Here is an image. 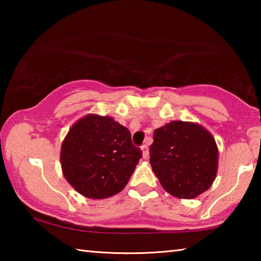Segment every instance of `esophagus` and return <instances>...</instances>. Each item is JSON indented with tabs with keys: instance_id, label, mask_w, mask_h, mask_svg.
Here are the masks:
<instances>
[{
	"instance_id": "1",
	"label": "esophagus",
	"mask_w": 261,
	"mask_h": 261,
	"mask_svg": "<svg viewBox=\"0 0 261 261\" xmlns=\"http://www.w3.org/2000/svg\"><path fill=\"white\" fill-rule=\"evenodd\" d=\"M140 149H141V152H143V158L144 159H147L148 158V154H149L147 145H143V146L140 147Z\"/></svg>"
}]
</instances>
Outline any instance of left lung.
<instances>
[{"label":"left lung","instance_id":"1","mask_svg":"<svg viewBox=\"0 0 261 261\" xmlns=\"http://www.w3.org/2000/svg\"><path fill=\"white\" fill-rule=\"evenodd\" d=\"M153 138L149 162L168 193L193 199L212 187L219 149L208 130L194 122L171 121L154 130Z\"/></svg>","mask_w":261,"mask_h":261}]
</instances>
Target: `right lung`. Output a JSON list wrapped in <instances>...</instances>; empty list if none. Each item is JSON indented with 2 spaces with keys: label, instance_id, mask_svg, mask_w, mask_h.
I'll list each match as a JSON object with an SVG mask.
<instances>
[{
  "label": "right lung",
  "instance_id": "1",
  "mask_svg": "<svg viewBox=\"0 0 261 261\" xmlns=\"http://www.w3.org/2000/svg\"><path fill=\"white\" fill-rule=\"evenodd\" d=\"M140 158L131 132L113 117L98 114H88L70 127L60 154L65 179L91 199L121 192Z\"/></svg>",
  "mask_w": 261,
  "mask_h": 261
}]
</instances>
